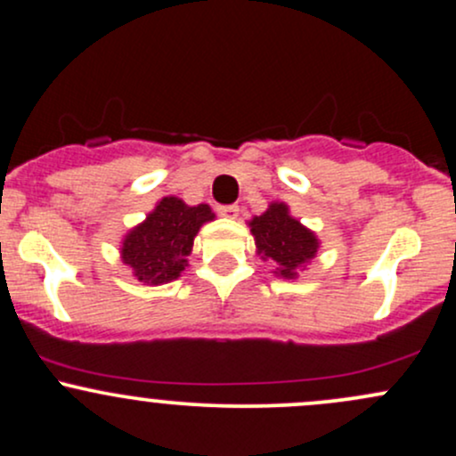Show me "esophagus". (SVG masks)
<instances>
[{"label":"esophagus","instance_id":"obj_1","mask_svg":"<svg viewBox=\"0 0 456 456\" xmlns=\"http://www.w3.org/2000/svg\"><path fill=\"white\" fill-rule=\"evenodd\" d=\"M218 214L224 216V218H236V216L240 214V208H238V205H220Z\"/></svg>","mask_w":456,"mask_h":456}]
</instances>
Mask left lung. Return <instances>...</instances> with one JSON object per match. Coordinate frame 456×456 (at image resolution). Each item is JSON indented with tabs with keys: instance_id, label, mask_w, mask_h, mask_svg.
<instances>
[{
	"instance_id": "obj_1",
	"label": "left lung",
	"mask_w": 456,
	"mask_h": 456,
	"mask_svg": "<svg viewBox=\"0 0 456 456\" xmlns=\"http://www.w3.org/2000/svg\"><path fill=\"white\" fill-rule=\"evenodd\" d=\"M256 238L257 256L275 266L284 280H295L297 271L316 256L319 240L314 232L292 218L286 203H271L262 216H253L248 223Z\"/></svg>"
}]
</instances>
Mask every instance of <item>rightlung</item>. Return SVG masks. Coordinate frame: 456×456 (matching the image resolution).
<instances>
[{
    "instance_id": "1",
    "label": "right lung",
    "mask_w": 456,
    "mask_h": 456,
    "mask_svg": "<svg viewBox=\"0 0 456 456\" xmlns=\"http://www.w3.org/2000/svg\"><path fill=\"white\" fill-rule=\"evenodd\" d=\"M209 220H214L209 205L190 208L176 196H166L143 223L124 236L122 262L143 284L159 286L176 280L188 266L196 233Z\"/></svg>"
}]
</instances>
